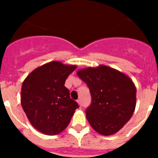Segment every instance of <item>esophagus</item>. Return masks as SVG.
<instances>
[{"mask_svg": "<svg viewBox=\"0 0 158 158\" xmlns=\"http://www.w3.org/2000/svg\"><path fill=\"white\" fill-rule=\"evenodd\" d=\"M77 104H79L80 107H81V100H77Z\"/></svg>", "mask_w": 158, "mask_h": 158, "instance_id": "1", "label": "esophagus"}]
</instances>
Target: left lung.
I'll return each mask as SVG.
<instances>
[{
	"instance_id": "8db88e82",
	"label": "left lung",
	"mask_w": 158,
	"mask_h": 158,
	"mask_svg": "<svg viewBox=\"0 0 158 158\" xmlns=\"http://www.w3.org/2000/svg\"><path fill=\"white\" fill-rule=\"evenodd\" d=\"M77 74L87 84L92 104L86 118L102 135L117 133L131 119L136 106V87L123 73L107 65L79 69Z\"/></svg>"
}]
</instances>
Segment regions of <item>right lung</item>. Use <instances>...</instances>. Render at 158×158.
Segmentation results:
<instances>
[{"mask_svg":"<svg viewBox=\"0 0 158 158\" xmlns=\"http://www.w3.org/2000/svg\"><path fill=\"white\" fill-rule=\"evenodd\" d=\"M77 65L53 61L32 71L23 81L20 102L29 122L47 135L61 133L70 123L77 103L65 82Z\"/></svg>","mask_w":158,"mask_h":158,"instance_id":"obj_1","label":"right lung"}]
</instances>
